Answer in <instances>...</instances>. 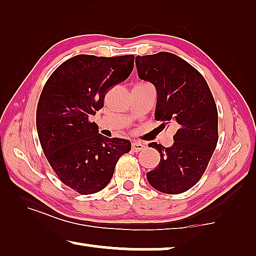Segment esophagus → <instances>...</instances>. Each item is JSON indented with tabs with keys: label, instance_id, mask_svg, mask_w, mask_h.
Wrapping results in <instances>:
<instances>
[{
	"label": "esophagus",
	"instance_id": "esophagus-1",
	"mask_svg": "<svg viewBox=\"0 0 256 256\" xmlns=\"http://www.w3.org/2000/svg\"><path fill=\"white\" fill-rule=\"evenodd\" d=\"M145 148V146L140 143V142H134V143L132 144V150H134V152H140V150H142Z\"/></svg>",
	"mask_w": 256,
	"mask_h": 256
}]
</instances>
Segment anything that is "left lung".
<instances>
[{
  "label": "left lung",
  "instance_id": "obj_1",
  "mask_svg": "<svg viewBox=\"0 0 256 256\" xmlns=\"http://www.w3.org/2000/svg\"><path fill=\"white\" fill-rule=\"evenodd\" d=\"M137 74L156 90L154 118L178 127L174 144L150 143L160 153L158 166L146 174L150 185L164 194L190 190L211 160L218 143V111L208 82L194 66L174 53L136 56Z\"/></svg>",
  "mask_w": 256,
  "mask_h": 256
}]
</instances>
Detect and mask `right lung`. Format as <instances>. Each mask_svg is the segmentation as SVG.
Segmentation results:
<instances>
[{"instance_id": "add662e5", "label": "right lung", "mask_w": 256, "mask_h": 256, "mask_svg": "<svg viewBox=\"0 0 256 256\" xmlns=\"http://www.w3.org/2000/svg\"><path fill=\"white\" fill-rule=\"evenodd\" d=\"M132 68L134 56L79 54L58 66L42 90L36 113L42 148L61 182L79 194L102 190L119 158L132 148L128 140L100 135L88 119Z\"/></svg>"}]
</instances>
